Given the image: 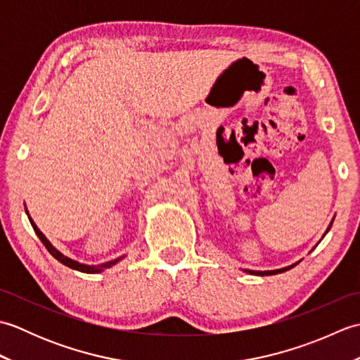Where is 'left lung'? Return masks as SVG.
Returning <instances> with one entry per match:
<instances>
[{
  "label": "left lung",
  "mask_w": 360,
  "mask_h": 360,
  "mask_svg": "<svg viewBox=\"0 0 360 360\" xmlns=\"http://www.w3.org/2000/svg\"><path fill=\"white\" fill-rule=\"evenodd\" d=\"M331 226H333V223L330 224V227H328V231H330ZM328 231H326V232H328ZM295 264H297V263H295ZM295 264H292V266H288V267H283V269H275V271H264V272H259V271H246V272H249V274H254V275H275V274H280V272L289 271L290 267H294Z\"/></svg>",
  "instance_id": "obj_1"
}]
</instances>
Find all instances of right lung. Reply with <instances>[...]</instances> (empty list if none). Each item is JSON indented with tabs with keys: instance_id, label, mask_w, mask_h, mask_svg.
I'll return each mask as SVG.
<instances>
[{
	"instance_id": "add662e5",
	"label": "right lung",
	"mask_w": 360,
	"mask_h": 360,
	"mask_svg": "<svg viewBox=\"0 0 360 360\" xmlns=\"http://www.w3.org/2000/svg\"><path fill=\"white\" fill-rule=\"evenodd\" d=\"M26 213H27V210H26ZM27 217H29V213H27ZM29 221H30V224H32V227H34V231H35V233L38 235V238L41 240V243L44 244V248L49 250V254L53 257V258H57L60 263H63L65 266H68V267H71V269H75V271H80V272H86V274H97V272H102L103 269H108V267H111L112 264H116L119 259H122V257L120 258H117V259H112V262H108V263H103V264H98V266H88V264H82V263H79V262H74V259H71V258H68V257H65L63 254H60V252L52 246V244L49 243V240L46 238V236L40 232V229H38L37 226H35V223L32 221V218L29 217Z\"/></svg>"
}]
</instances>
